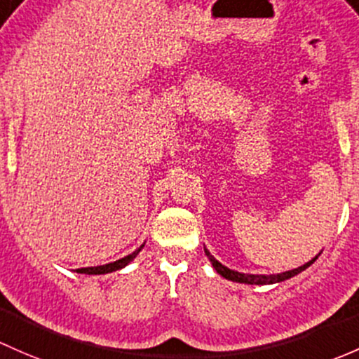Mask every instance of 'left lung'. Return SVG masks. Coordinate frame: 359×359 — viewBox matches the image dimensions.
Returning a JSON list of instances; mask_svg holds the SVG:
<instances>
[{"label": "left lung", "mask_w": 359, "mask_h": 359, "mask_svg": "<svg viewBox=\"0 0 359 359\" xmlns=\"http://www.w3.org/2000/svg\"><path fill=\"white\" fill-rule=\"evenodd\" d=\"M205 252H206V256H208L211 265H213V269L217 270L218 275H222V277L227 278V280L239 282V284H251V285H270V284H278V282L287 280V278L294 277V275H297V273H301V271H303V270H306L308 266L313 265V263L316 262V258H318V256H320V252H318V255H316L315 258H311L308 263H304V265L297 266V269H294V270L282 271V273L258 275V273H243V271L230 270L225 265H222V263L218 262V259L215 258V256L211 255V252L206 248H205Z\"/></svg>", "instance_id": "8db88e82"}]
</instances>
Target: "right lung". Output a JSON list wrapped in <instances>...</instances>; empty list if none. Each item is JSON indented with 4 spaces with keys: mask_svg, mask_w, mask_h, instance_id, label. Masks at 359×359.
I'll list each match as a JSON object with an SVG mask.
<instances>
[{
    "mask_svg": "<svg viewBox=\"0 0 359 359\" xmlns=\"http://www.w3.org/2000/svg\"><path fill=\"white\" fill-rule=\"evenodd\" d=\"M144 244H141V246L135 249L134 252H130V255L123 256V258L116 259V262L113 263H107V265H100V266H86V269H77L75 271H77V273H86V275H104V273H111V271H116V270H122L129 265L139 252H141V249L144 248Z\"/></svg>",
    "mask_w": 359,
    "mask_h": 359,
    "instance_id": "1",
    "label": "right lung"
}]
</instances>
